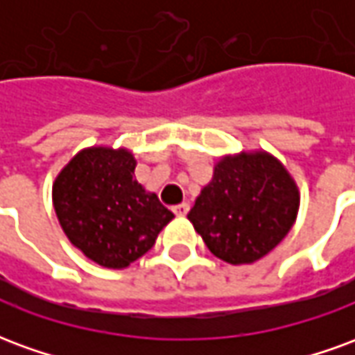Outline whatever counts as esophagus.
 <instances>
[{
	"label": "esophagus",
	"instance_id": "obj_1",
	"mask_svg": "<svg viewBox=\"0 0 355 355\" xmlns=\"http://www.w3.org/2000/svg\"><path fill=\"white\" fill-rule=\"evenodd\" d=\"M188 209H190V205L188 203H178V205H175L173 207V213L177 216H184L186 213H188Z\"/></svg>",
	"mask_w": 355,
	"mask_h": 355
}]
</instances>
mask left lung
Here are the masks:
<instances>
[{"label":"left lung","instance_id":"8db88e82","mask_svg":"<svg viewBox=\"0 0 355 355\" xmlns=\"http://www.w3.org/2000/svg\"><path fill=\"white\" fill-rule=\"evenodd\" d=\"M300 192L275 155L241 150L215 163L188 220L216 259L253 264L279 245L297 220Z\"/></svg>","mask_w":355,"mask_h":355}]
</instances>
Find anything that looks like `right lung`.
<instances>
[{
	"instance_id": "obj_1",
	"label": "right lung",
	"mask_w": 355,
	"mask_h": 355,
	"mask_svg": "<svg viewBox=\"0 0 355 355\" xmlns=\"http://www.w3.org/2000/svg\"><path fill=\"white\" fill-rule=\"evenodd\" d=\"M131 150L89 146L60 169L53 207L68 241L98 266L123 270L154 247L175 218L132 177Z\"/></svg>"
}]
</instances>
